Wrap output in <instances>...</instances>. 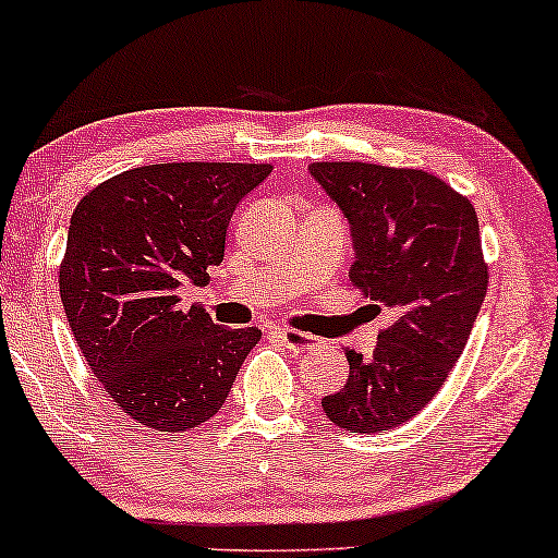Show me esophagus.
<instances>
[{"instance_id":"34e87169","label":"esophagus","mask_w":558,"mask_h":558,"mask_svg":"<svg viewBox=\"0 0 558 558\" xmlns=\"http://www.w3.org/2000/svg\"><path fill=\"white\" fill-rule=\"evenodd\" d=\"M277 338L292 351H307L315 345L313 336H307V332H300V330H292V328H279Z\"/></svg>"}]
</instances>
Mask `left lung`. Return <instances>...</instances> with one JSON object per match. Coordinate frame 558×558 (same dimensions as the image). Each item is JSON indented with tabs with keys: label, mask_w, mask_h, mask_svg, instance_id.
<instances>
[{
	"label": "left lung",
	"mask_w": 558,
	"mask_h": 558,
	"mask_svg": "<svg viewBox=\"0 0 558 558\" xmlns=\"http://www.w3.org/2000/svg\"><path fill=\"white\" fill-rule=\"evenodd\" d=\"M310 177L349 220L351 281L392 313L372 359L345 349L349 379L323 397V410L351 433L397 428L438 395L480 315V220L472 202L428 171L325 161Z\"/></svg>",
	"instance_id": "8db88e82"
}]
</instances>
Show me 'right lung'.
<instances>
[{
  "label": "right lung",
  "mask_w": 558,
  "mask_h": 558,
  "mask_svg": "<svg viewBox=\"0 0 558 558\" xmlns=\"http://www.w3.org/2000/svg\"><path fill=\"white\" fill-rule=\"evenodd\" d=\"M269 173V163L141 166L71 215L63 310L105 392L141 425L179 433L209 421L262 338L182 310L179 289L207 284L238 202Z\"/></svg>",
  "instance_id": "1"
}]
</instances>
